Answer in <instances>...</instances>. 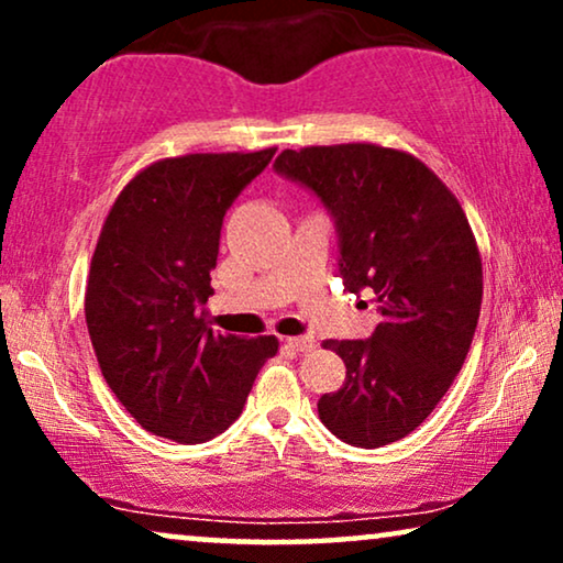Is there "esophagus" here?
Returning <instances> with one entry per match:
<instances>
[{
    "mask_svg": "<svg viewBox=\"0 0 563 563\" xmlns=\"http://www.w3.org/2000/svg\"><path fill=\"white\" fill-rule=\"evenodd\" d=\"M287 343H289L295 351H299V353L314 349V338H312V335H295V338H289Z\"/></svg>",
    "mask_w": 563,
    "mask_h": 563,
    "instance_id": "34e87169",
    "label": "esophagus"
}]
</instances>
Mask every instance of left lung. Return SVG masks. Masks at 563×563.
Instances as JSON below:
<instances>
[{"mask_svg":"<svg viewBox=\"0 0 563 563\" xmlns=\"http://www.w3.org/2000/svg\"><path fill=\"white\" fill-rule=\"evenodd\" d=\"M274 172L320 199L345 289L382 314L366 341H325L345 382L320 397L322 426L358 449L395 443L435 410L472 345L482 258L466 214L422 161L382 145L284 151Z\"/></svg>","mask_w":563,"mask_h":563,"instance_id":"8db88e82","label":"left lung"}]
</instances>
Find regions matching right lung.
Segmentation results:
<instances>
[{"instance_id": "right-lung-1", "label": "right lung", "mask_w": 563, "mask_h": 563, "mask_svg": "<svg viewBox=\"0 0 563 563\" xmlns=\"http://www.w3.org/2000/svg\"><path fill=\"white\" fill-rule=\"evenodd\" d=\"M274 153L158 161L107 214L84 312L102 376L153 435L202 443L222 433L279 349L274 335H222L205 322L222 220Z\"/></svg>"}]
</instances>
